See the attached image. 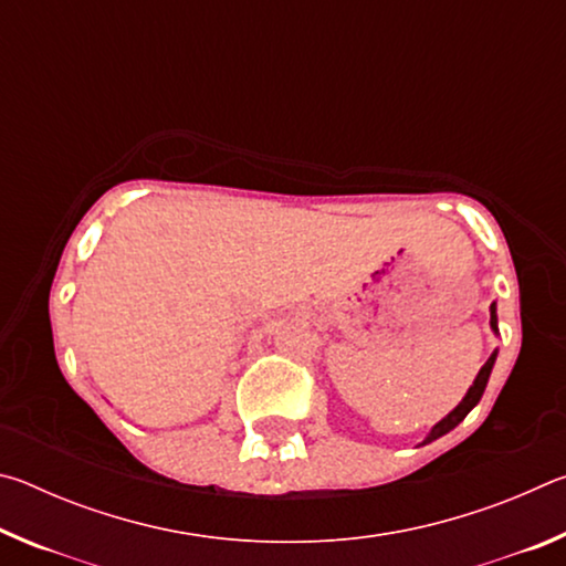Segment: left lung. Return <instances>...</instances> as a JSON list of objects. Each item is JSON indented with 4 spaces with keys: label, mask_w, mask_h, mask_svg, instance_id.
<instances>
[{
    "label": "left lung",
    "mask_w": 566,
    "mask_h": 566,
    "mask_svg": "<svg viewBox=\"0 0 566 566\" xmlns=\"http://www.w3.org/2000/svg\"><path fill=\"white\" fill-rule=\"evenodd\" d=\"M492 329L494 332H500L496 329V310H494V304H492ZM494 359H496V352L492 354L490 359H486V364L482 369H479V375H476V379H474V385L469 387V391H467V397L459 401L457 405V409H452L449 411V415L439 421V424H434V429L432 432H429V437L424 439V442L421 444H429V442H434V439H439L442 434H447V432H452V429L459 424V421H462L469 411H472L474 407H476V401L482 399V395H484V387H486V381H490V375H492V367H494Z\"/></svg>",
    "instance_id": "8db88e82"
}]
</instances>
